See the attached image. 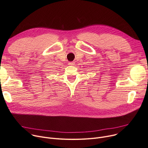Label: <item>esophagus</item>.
<instances>
[{"mask_svg":"<svg viewBox=\"0 0 148 148\" xmlns=\"http://www.w3.org/2000/svg\"><path fill=\"white\" fill-rule=\"evenodd\" d=\"M74 64H75V62H74V61L69 62V65H70V66H73V65H74Z\"/></svg>","mask_w":148,"mask_h":148,"instance_id":"esophagus-1","label":"esophagus"}]
</instances>
